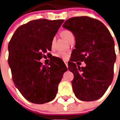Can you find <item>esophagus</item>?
Returning <instances> with one entry per match:
<instances>
[{
	"mask_svg": "<svg viewBox=\"0 0 120 120\" xmlns=\"http://www.w3.org/2000/svg\"><path fill=\"white\" fill-rule=\"evenodd\" d=\"M64 62H65V64L66 65V66H67V68H68V62H67V61H65Z\"/></svg>",
	"mask_w": 120,
	"mask_h": 120,
	"instance_id": "obj_1",
	"label": "esophagus"
}]
</instances>
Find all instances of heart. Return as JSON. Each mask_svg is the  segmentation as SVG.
<instances>
[{"label": "heart", "instance_id": "b5f03b06", "mask_svg": "<svg viewBox=\"0 0 120 120\" xmlns=\"http://www.w3.org/2000/svg\"><path fill=\"white\" fill-rule=\"evenodd\" d=\"M62 36L63 37L66 41H68L70 38L73 36V34L69 30H64L62 33ZM55 56L59 58H61L62 60H67L68 58V54L65 52H58L57 53H55Z\"/></svg>", "mask_w": 120, "mask_h": 120}]
</instances>
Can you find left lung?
I'll use <instances>...</instances> for the list:
<instances>
[{
    "label": "left lung",
    "instance_id": "1",
    "mask_svg": "<svg viewBox=\"0 0 120 120\" xmlns=\"http://www.w3.org/2000/svg\"><path fill=\"white\" fill-rule=\"evenodd\" d=\"M63 28L71 31L75 37V49L68 69L74 75L71 84L76 97L82 101L100 99L113 78L116 58L110 33L101 21L88 16L70 18ZM77 61H84L86 67L76 66Z\"/></svg>",
    "mask_w": 120,
    "mask_h": 120
}]
</instances>
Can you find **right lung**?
<instances>
[{
    "label": "right lung",
    "mask_w": 120,
    "mask_h": 120,
    "mask_svg": "<svg viewBox=\"0 0 120 120\" xmlns=\"http://www.w3.org/2000/svg\"><path fill=\"white\" fill-rule=\"evenodd\" d=\"M63 21H30L17 28L8 44V61L13 81L23 97L34 104H45L54 99L58 84L67 71L61 59H53L48 66L39 62L51 50L53 38Z\"/></svg>",
    "instance_id": "obj_1"
}]
</instances>
